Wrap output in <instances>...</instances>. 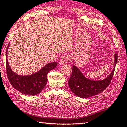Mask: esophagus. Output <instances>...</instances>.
<instances>
[{
  "instance_id": "obj_1",
  "label": "esophagus",
  "mask_w": 127,
  "mask_h": 127,
  "mask_svg": "<svg viewBox=\"0 0 127 127\" xmlns=\"http://www.w3.org/2000/svg\"><path fill=\"white\" fill-rule=\"evenodd\" d=\"M69 57L68 56H64L61 58V59L60 61V65H63L65 64L67 62L69 61Z\"/></svg>"
}]
</instances>
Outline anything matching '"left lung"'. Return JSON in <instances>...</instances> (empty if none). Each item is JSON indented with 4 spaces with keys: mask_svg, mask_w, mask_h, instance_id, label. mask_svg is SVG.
I'll return each mask as SVG.
<instances>
[{
    "mask_svg": "<svg viewBox=\"0 0 127 127\" xmlns=\"http://www.w3.org/2000/svg\"><path fill=\"white\" fill-rule=\"evenodd\" d=\"M118 61V53L114 55V66L112 72L106 78L101 80H92L87 78L77 67H72V74L68 81L71 90L76 95L87 98L97 95L106 89L111 82Z\"/></svg>",
    "mask_w": 127,
    "mask_h": 127,
    "instance_id": "8db88e82",
    "label": "left lung"
}]
</instances>
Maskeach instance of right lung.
<instances>
[{
  "label": "right lung",
  "instance_id": "add662e5",
  "mask_svg": "<svg viewBox=\"0 0 127 127\" xmlns=\"http://www.w3.org/2000/svg\"><path fill=\"white\" fill-rule=\"evenodd\" d=\"M9 44L6 50V72L9 82L14 89L22 94L32 96L38 95L46 85L48 72L56 67L57 63L54 62L48 63L31 75H18L12 70L8 62L7 55Z\"/></svg>",
  "mask_w": 127,
  "mask_h": 127
}]
</instances>
